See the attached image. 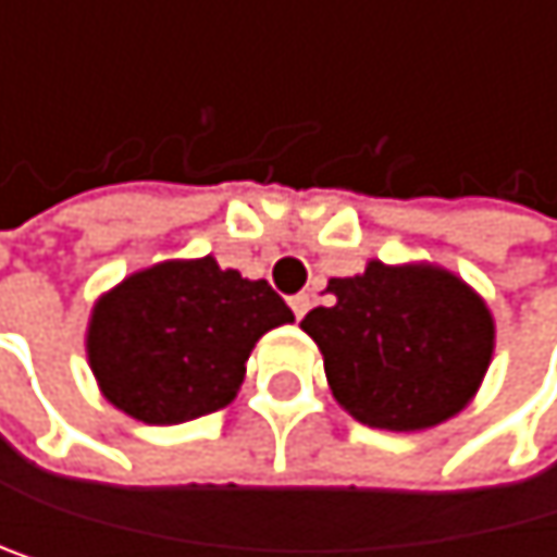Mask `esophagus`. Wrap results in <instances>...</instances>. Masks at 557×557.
I'll return each instance as SVG.
<instances>
[{
  "label": "esophagus",
  "mask_w": 557,
  "mask_h": 557,
  "mask_svg": "<svg viewBox=\"0 0 557 557\" xmlns=\"http://www.w3.org/2000/svg\"><path fill=\"white\" fill-rule=\"evenodd\" d=\"M288 305H292L295 319H305V312L312 309V295H309V292H301V295H292V298H288Z\"/></svg>",
  "instance_id": "34e87169"
}]
</instances>
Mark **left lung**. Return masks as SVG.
I'll use <instances>...</instances> for the list:
<instances>
[{
    "label": "left lung",
    "mask_w": 557,
    "mask_h": 557,
    "mask_svg": "<svg viewBox=\"0 0 557 557\" xmlns=\"http://www.w3.org/2000/svg\"><path fill=\"white\" fill-rule=\"evenodd\" d=\"M335 301L301 319L322 351L335 401L385 432L435 429L479 395L495 355L488 301L461 275L432 265H385L329 278Z\"/></svg>",
    "instance_id": "1"
}]
</instances>
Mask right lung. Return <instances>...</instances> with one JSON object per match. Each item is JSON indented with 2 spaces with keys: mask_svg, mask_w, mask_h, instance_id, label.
<instances>
[{
  "mask_svg": "<svg viewBox=\"0 0 557 557\" xmlns=\"http://www.w3.org/2000/svg\"><path fill=\"white\" fill-rule=\"evenodd\" d=\"M295 322L265 278L212 256L169 259L125 275L92 305L86 358L99 392L128 419L178 425L225 408L256 342Z\"/></svg>",
  "mask_w": 557,
  "mask_h": 557,
  "instance_id": "obj_1",
  "label": "right lung"
}]
</instances>
